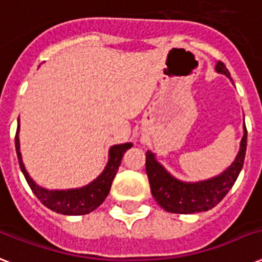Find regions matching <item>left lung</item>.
I'll return each mask as SVG.
<instances>
[{"mask_svg":"<svg viewBox=\"0 0 262 262\" xmlns=\"http://www.w3.org/2000/svg\"><path fill=\"white\" fill-rule=\"evenodd\" d=\"M215 71L231 80L230 72L223 62L219 61L216 63ZM246 144H248V130L244 125V136L241 140L239 151L236 154L234 162L220 174L197 182H186L175 178L174 175L164 168V166L158 162L154 152L147 151L145 170H147L154 199L164 211L171 213L187 215L195 212L209 211L224 199V195L227 194L228 190L235 183L241 170L244 167Z\"/></svg>","mask_w":262,"mask_h":262,"instance_id":"left-lung-1","label":"left lung"}]
</instances>
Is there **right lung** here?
Wrapping results in <instances>:
<instances>
[{"mask_svg":"<svg viewBox=\"0 0 262 262\" xmlns=\"http://www.w3.org/2000/svg\"><path fill=\"white\" fill-rule=\"evenodd\" d=\"M18 132H20V119H18L17 132L14 137L16 144V154H17L18 164L27 179V183L30 185L31 190L38 197L40 203L51 211L61 213V215H87L90 212L95 211L99 205H102L108 193H110L111 183L114 181V177L121 166L123 154L133 147L132 143L117 144L108 149V160L104 170L85 186L75 187V189H46L35 182L31 178L26 166L23 163L21 152H20V139H18Z\"/></svg>","mask_w":262,"mask_h":262,"instance_id":"1","label":"right lung"}]
</instances>
